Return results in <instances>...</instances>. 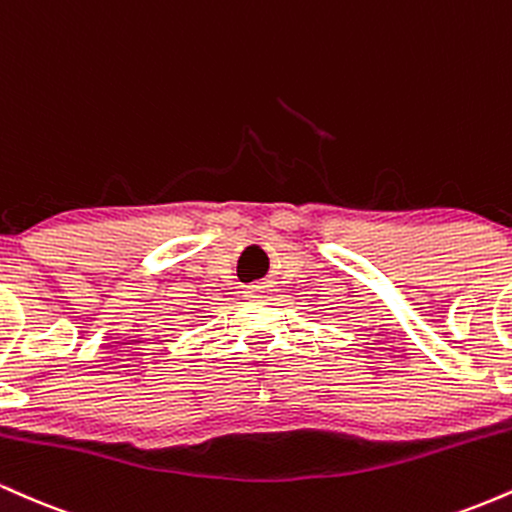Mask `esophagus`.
I'll return each mask as SVG.
<instances>
[{
    "instance_id": "obj_1",
    "label": "esophagus",
    "mask_w": 512,
    "mask_h": 512,
    "mask_svg": "<svg viewBox=\"0 0 512 512\" xmlns=\"http://www.w3.org/2000/svg\"><path fill=\"white\" fill-rule=\"evenodd\" d=\"M269 291H272L269 281H257V284L245 289V298H248V301H262V298L269 296Z\"/></svg>"
}]
</instances>
